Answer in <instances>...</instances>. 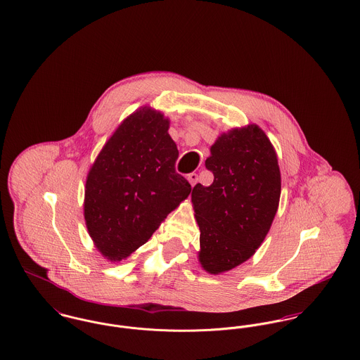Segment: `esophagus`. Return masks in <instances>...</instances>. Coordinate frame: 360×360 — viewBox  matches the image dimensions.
<instances>
[{"mask_svg": "<svg viewBox=\"0 0 360 360\" xmlns=\"http://www.w3.org/2000/svg\"><path fill=\"white\" fill-rule=\"evenodd\" d=\"M188 179H189L191 185H192V186H194V185L197 184V181H198V175H197L195 172H192V174H189V175H188Z\"/></svg>", "mask_w": 360, "mask_h": 360, "instance_id": "1", "label": "esophagus"}]
</instances>
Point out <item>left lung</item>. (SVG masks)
<instances>
[{
	"label": "left lung",
	"instance_id": "1",
	"mask_svg": "<svg viewBox=\"0 0 360 360\" xmlns=\"http://www.w3.org/2000/svg\"><path fill=\"white\" fill-rule=\"evenodd\" d=\"M205 167L214 182L197 184L192 192L198 259L204 270L219 274L248 260L263 243L277 214L281 172L270 139L256 124L221 134Z\"/></svg>",
	"mask_w": 360,
	"mask_h": 360
}]
</instances>
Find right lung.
Returning <instances> with one entry per match:
<instances>
[{"label":"right lung","mask_w":360,"mask_h":360,"mask_svg":"<svg viewBox=\"0 0 360 360\" xmlns=\"http://www.w3.org/2000/svg\"><path fill=\"white\" fill-rule=\"evenodd\" d=\"M160 112L131 113L90 168L84 221L97 249L119 262L143 245L192 192L175 171L178 149Z\"/></svg>","instance_id":"obj_1"}]
</instances>
